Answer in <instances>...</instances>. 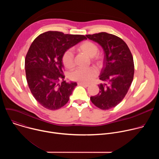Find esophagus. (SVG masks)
<instances>
[{"label": "esophagus", "mask_w": 159, "mask_h": 159, "mask_svg": "<svg viewBox=\"0 0 159 159\" xmlns=\"http://www.w3.org/2000/svg\"><path fill=\"white\" fill-rule=\"evenodd\" d=\"M78 84L79 85H82L84 87H89V84H85V83H84V82H78Z\"/></svg>", "instance_id": "34e87169"}]
</instances>
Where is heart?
Instances as JSON below:
<instances>
[{"instance_id":"b5f03b06","label":"heart","mask_w":159,"mask_h":159,"mask_svg":"<svg viewBox=\"0 0 159 159\" xmlns=\"http://www.w3.org/2000/svg\"><path fill=\"white\" fill-rule=\"evenodd\" d=\"M75 50L87 57L91 58L93 61L99 62L101 57L97 54L99 50L98 45L93 41H84L78 44ZM62 61L64 66L68 69H71L74 66V56L70 50H66L62 56ZM98 74V71L94 67L87 69H77L70 74L71 79L80 82L87 83L91 81Z\"/></svg>"}]
</instances>
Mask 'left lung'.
Returning <instances> with one entry per match:
<instances>
[{
  "label": "left lung",
  "instance_id": "obj_1",
  "mask_svg": "<svg viewBox=\"0 0 159 159\" xmlns=\"http://www.w3.org/2000/svg\"><path fill=\"white\" fill-rule=\"evenodd\" d=\"M86 36L102 47L104 57L98 85L99 93L90 97L91 102L102 110L116 106L127 94L134 75L132 54L126 43L120 38L105 32Z\"/></svg>",
  "mask_w": 159,
  "mask_h": 159
}]
</instances>
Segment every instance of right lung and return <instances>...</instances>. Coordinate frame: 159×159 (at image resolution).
I'll use <instances>...</instances> for the list:
<instances>
[{"mask_svg":"<svg viewBox=\"0 0 159 159\" xmlns=\"http://www.w3.org/2000/svg\"><path fill=\"white\" fill-rule=\"evenodd\" d=\"M84 35L47 31L33 41L25 58L26 80L35 99L50 110L61 108L69 101L76 82L64 80L62 56Z\"/></svg>","mask_w":159,"mask_h":159,"instance_id":"1","label":"right lung"}]
</instances>
